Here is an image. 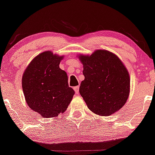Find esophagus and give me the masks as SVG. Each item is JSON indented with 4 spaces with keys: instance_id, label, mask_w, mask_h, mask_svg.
Segmentation results:
<instances>
[{
    "instance_id": "obj_1",
    "label": "esophagus",
    "mask_w": 155,
    "mask_h": 155,
    "mask_svg": "<svg viewBox=\"0 0 155 155\" xmlns=\"http://www.w3.org/2000/svg\"><path fill=\"white\" fill-rule=\"evenodd\" d=\"M74 91H75V93L76 94V95H77V94L79 92V86L74 87Z\"/></svg>"
}]
</instances>
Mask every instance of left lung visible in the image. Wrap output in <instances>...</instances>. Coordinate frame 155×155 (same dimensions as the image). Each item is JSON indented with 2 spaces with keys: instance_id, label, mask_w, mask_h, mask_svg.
I'll return each instance as SVG.
<instances>
[{
  "instance_id": "8db88e82",
  "label": "left lung",
  "mask_w": 155,
  "mask_h": 155,
  "mask_svg": "<svg viewBox=\"0 0 155 155\" xmlns=\"http://www.w3.org/2000/svg\"><path fill=\"white\" fill-rule=\"evenodd\" d=\"M78 57L84 76L79 92L89 109L104 117L116 113L129 97L130 79L127 68L117 55L105 49Z\"/></svg>"
}]
</instances>
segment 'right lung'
Wrapping results in <instances>:
<instances>
[{"label":"right lung","mask_w":155,"mask_h":155,"mask_svg":"<svg viewBox=\"0 0 155 155\" xmlns=\"http://www.w3.org/2000/svg\"><path fill=\"white\" fill-rule=\"evenodd\" d=\"M63 58L51 51H44L31 60L22 75L27 104L44 118L64 113L75 93L69 87L66 72L60 68Z\"/></svg>","instance_id":"1"}]
</instances>
